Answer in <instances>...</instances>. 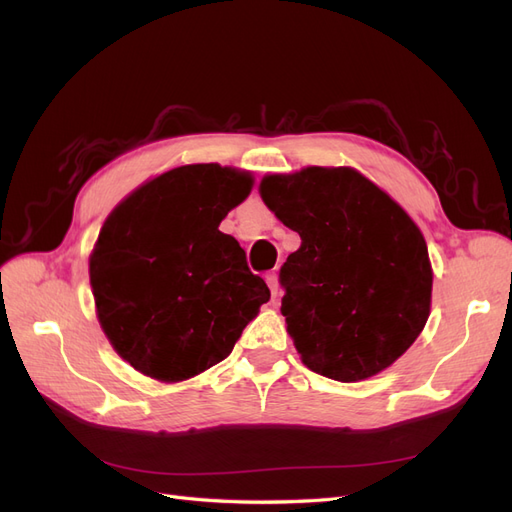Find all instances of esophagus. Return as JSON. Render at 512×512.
Masks as SVG:
<instances>
[{
    "instance_id": "obj_1",
    "label": "esophagus",
    "mask_w": 512,
    "mask_h": 512,
    "mask_svg": "<svg viewBox=\"0 0 512 512\" xmlns=\"http://www.w3.org/2000/svg\"><path fill=\"white\" fill-rule=\"evenodd\" d=\"M267 284H269L271 294H273V298H275V296L279 294V279H277L275 273H269V275H267Z\"/></svg>"
}]
</instances>
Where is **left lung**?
I'll return each mask as SVG.
<instances>
[{
    "instance_id": "1",
    "label": "left lung",
    "mask_w": 512,
    "mask_h": 512,
    "mask_svg": "<svg viewBox=\"0 0 512 512\" xmlns=\"http://www.w3.org/2000/svg\"><path fill=\"white\" fill-rule=\"evenodd\" d=\"M260 197L301 235L279 281L303 364L343 383L392 366L430 315L432 264L419 226L351 167L264 175Z\"/></svg>"
}]
</instances>
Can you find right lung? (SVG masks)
Masks as SVG:
<instances>
[{
  "instance_id": "obj_1",
  "label": "right lung",
  "mask_w": 512,
  "mask_h": 512,
  "mask_svg": "<svg viewBox=\"0 0 512 512\" xmlns=\"http://www.w3.org/2000/svg\"><path fill=\"white\" fill-rule=\"evenodd\" d=\"M252 186L250 171L184 165L105 218L88 258L97 320L142 375L175 383L222 362L271 298L239 241L218 228Z\"/></svg>"
}]
</instances>
